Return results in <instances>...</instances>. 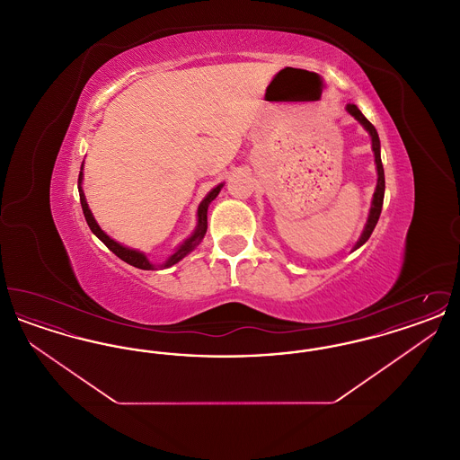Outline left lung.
Listing matches in <instances>:
<instances>
[{
  "instance_id": "8db88e82",
  "label": "left lung",
  "mask_w": 460,
  "mask_h": 460,
  "mask_svg": "<svg viewBox=\"0 0 460 460\" xmlns=\"http://www.w3.org/2000/svg\"><path fill=\"white\" fill-rule=\"evenodd\" d=\"M347 110L350 111V115H353L366 129L371 134L372 137V152H374V158H376V167H377V186H376V191H374V198H372L371 212H369V219L366 224V229L360 236V240L357 241L355 248L357 250L358 246H362L366 241L371 238L372 231L379 220L381 216V208H383V198H385V169H383V162H381V145H379V136L376 128L372 126L371 122L362 115V111L357 109L355 105H347Z\"/></svg>"
}]
</instances>
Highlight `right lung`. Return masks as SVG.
I'll return each mask as SVG.
<instances>
[{"mask_svg":"<svg viewBox=\"0 0 460 460\" xmlns=\"http://www.w3.org/2000/svg\"><path fill=\"white\" fill-rule=\"evenodd\" d=\"M81 169H83V167H81ZM81 181H83V172H79V197H81V207H83L84 217H86V222H88L89 229L93 231V234H96L100 240L103 241L110 252H113V253H115L119 259H122L124 262L134 265V267H137V269H145V270L154 269V265L148 262V259H146L143 253H139V252H136V250H131V248H126V246L119 244L117 241L109 238V236L100 229V226L96 224V220H94L91 210H89L86 198H84L83 188H81ZM220 188H222V184H219L217 188H214V190L205 197V199L199 203V207H198L197 231L193 233L191 238H188V240L184 241V243L175 250L174 255H172L167 262L164 263V267H171V265H174V263L179 262V261H182V259L197 246L198 243L201 241V238L205 236V233H207V210H208L210 201L216 199V197L219 195Z\"/></svg>","mask_w":460,"mask_h":460,"instance_id":"right-lung-1","label":"right lung"}]
</instances>
